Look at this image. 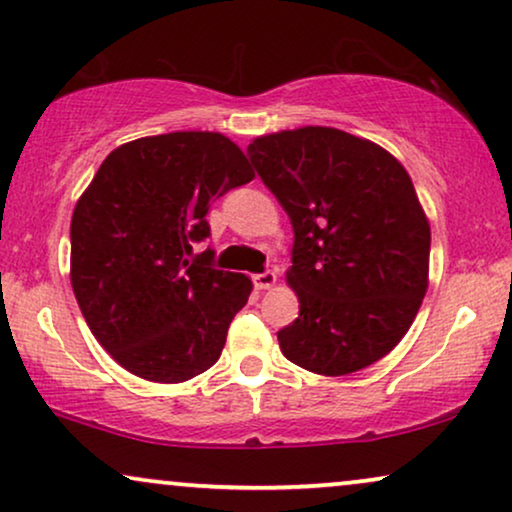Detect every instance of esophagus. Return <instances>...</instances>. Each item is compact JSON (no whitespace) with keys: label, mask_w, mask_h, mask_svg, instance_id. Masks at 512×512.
Segmentation results:
<instances>
[{"label":"esophagus","mask_w":512,"mask_h":512,"mask_svg":"<svg viewBox=\"0 0 512 512\" xmlns=\"http://www.w3.org/2000/svg\"><path fill=\"white\" fill-rule=\"evenodd\" d=\"M277 282V275L272 270H265V272H258V275H254V284L258 286V289H270V286H275Z\"/></svg>","instance_id":"obj_1"}]
</instances>
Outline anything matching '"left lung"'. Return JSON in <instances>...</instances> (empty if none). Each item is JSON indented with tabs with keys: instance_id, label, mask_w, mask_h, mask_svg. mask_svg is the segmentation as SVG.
<instances>
[{
	"instance_id": "8db88e82",
	"label": "left lung",
	"mask_w": 512,
	"mask_h": 512,
	"mask_svg": "<svg viewBox=\"0 0 512 512\" xmlns=\"http://www.w3.org/2000/svg\"><path fill=\"white\" fill-rule=\"evenodd\" d=\"M247 156L293 226L286 282L300 312L277 333L282 354L331 377L380 361L429 286L431 228L405 167L319 125L258 137Z\"/></svg>"
}]
</instances>
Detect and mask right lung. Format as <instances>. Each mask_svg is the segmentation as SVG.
I'll list each match as a JSON object with an SVG mask.
<instances>
[{
  "instance_id": "obj_1",
  "label": "right lung",
  "mask_w": 512,
  "mask_h": 512,
  "mask_svg": "<svg viewBox=\"0 0 512 512\" xmlns=\"http://www.w3.org/2000/svg\"><path fill=\"white\" fill-rule=\"evenodd\" d=\"M254 179L219 132H170L118 146L74 207L72 289L97 342L132 375L177 384L219 361L251 279L216 270L209 205Z\"/></svg>"
}]
</instances>
